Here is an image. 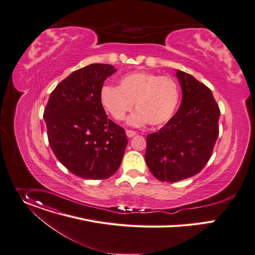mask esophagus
I'll list each match as a JSON object with an SVG mask.
<instances>
[{"instance_id": "34e87169", "label": "esophagus", "mask_w": 255, "mask_h": 255, "mask_svg": "<svg viewBox=\"0 0 255 255\" xmlns=\"http://www.w3.org/2000/svg\"><path fill=\"white\" fill-rule=\"evenodd\" d=\"M126 135H127V137L131 138V137H133V136L136 135V132H135V131H132V130H126Z\"/></svg>"}]
</instances>
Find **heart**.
<instances>
[{
  "instance_id": "heart-1",
  "label": "heart",
  "mask_w": 255,
  "mask_h": 255,
  "mask_svg": "<svg viewBox=\"0 0 255 255\" xmlns=\"http://www.w3.org/2000/svg\"><path fill=\"white\" fill-rule=\"evenodd\" d=\"M101 103L112 117L122 121L133 108L128 123L159 127L171 120L179 103V88L174 79L150 72H132L121 77L119 86L105 85Z\"/></svg>"
}]
</instances>
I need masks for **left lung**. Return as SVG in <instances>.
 <instances>
[{"mask_svg":"<svg viewBox=\"0 0 255 255\" xmlns=\"http://www.w3.org/2000/svg\"><path fill=\"white\" fill-rule=\"evenodd\" d=\"M182 102L171 120L146 137L145 161L161 182L198 174L210 160L219 136L220 109L212 90L192 75L176 71Z\"/></svg>","mask_w":255,"mask_h":255,"instance_id":"8db88e82","label":"left lung"}]
</instances>
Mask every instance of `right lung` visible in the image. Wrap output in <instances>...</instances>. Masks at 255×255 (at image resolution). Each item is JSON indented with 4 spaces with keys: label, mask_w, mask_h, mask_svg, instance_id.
<instances>
[{
    "label": "right lung",
    "mask_w": 255,
    "mask_h": 255,
    "mask_svg": "<svg viewBox=\"0 0 255 255\" xmlns=\"http://www.w3.org/2000/svg\"><path fill=\"white\" fill-rule=\"evenodd\" d=\"M115 72L109 64L74 71L56 86L44 109L52 150L63 166L84 179L114 175L128 143L125 130L108 119L101 103L104 82Z\"/></svg>",
    "instance_id": "right-lung-1"
}]
</instances>
